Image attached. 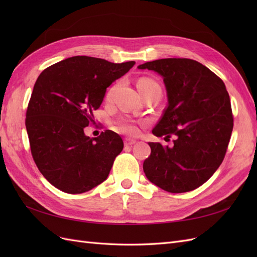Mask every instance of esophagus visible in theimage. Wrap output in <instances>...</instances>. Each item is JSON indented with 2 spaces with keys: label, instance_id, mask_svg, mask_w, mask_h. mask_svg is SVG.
Instances as JSON below:
<instances>
[{
  "label": "esophagus",
  "instance_id": "esophagus-1",
  "mask_svg": "<svg viewBox=\"0 0 257 257\" xmlns=\"http://www.w3.org/2000/svg\"><path fill=\"white\" fill-rule=\"evenodd\" d=\"M134 144H136L135 139H131V138L124 139V145H125V146H133Z\"/></svg>",
  "mask_w": 257,
  "mask_h": 257
}]
</instances>
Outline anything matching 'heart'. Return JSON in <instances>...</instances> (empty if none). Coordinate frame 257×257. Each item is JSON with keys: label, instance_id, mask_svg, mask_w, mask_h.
I'll list each match as a JSON object with an SVG mask.
<instances>
[{"label": "heart", "instance_id": "obj_1", "mask_svg": "<svg viewBox=\"0 0 257 257\" xmlns=\"http://www.w3.org/2000/svg\"><path fill=\"white\" fill-rule=\"evenodd\" d=\"M137 87H159V84L149 78H142L139 79L137 82ZM160 88V87H159ZM114 88H111L107 93V96H110L112 94ZM119 128L123 132V133H126L128 135H136L138 133V127L135 123L131 121L122 120L119 122Z\"/></svg>", "mask_w": 257, "mask_h": 257}]
</instances>
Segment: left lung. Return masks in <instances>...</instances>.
Masks as SVG:
<instances>
[{
  "label": "left lung",
  "instance_id": "obj_1",
  "mask_svg": "<svg viewBox=\"0 0 257 257\" xmlns=\"http://www.w3.org/2000/svg\"><path fill=\"white\" fill-rule=\"evenodd\" d=\"M162 76L168 105L153 135L176 136L174 146L148 143L144 162L148 180L170 193L197 189L220 167L234 126L224 82L191 59H160L138 65Z\"/></svg>",
  "mask_w": 257,
  "mask_h": 257
}]
</instances>
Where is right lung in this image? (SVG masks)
Segmentation results:
<instances>
[{"mask_svg": "<svg viewBox=\"0 0 257 257\" xmlns=\"http://www.w3.org/2000/svg\"><path fill=\"white\" fill-rule=\"evenodd\" d=\"M76 56L46 68L34 84L26 127L31 152L42 175L69 194L88 192L104 182L122 138L107 130L98 137L84 134L94 122L109 85L134 66Z\"/></svg>", "mask_w": 257, "mask_h": 257, "instance_id": "obj_1", "label": "right lung"}]
</instances>
